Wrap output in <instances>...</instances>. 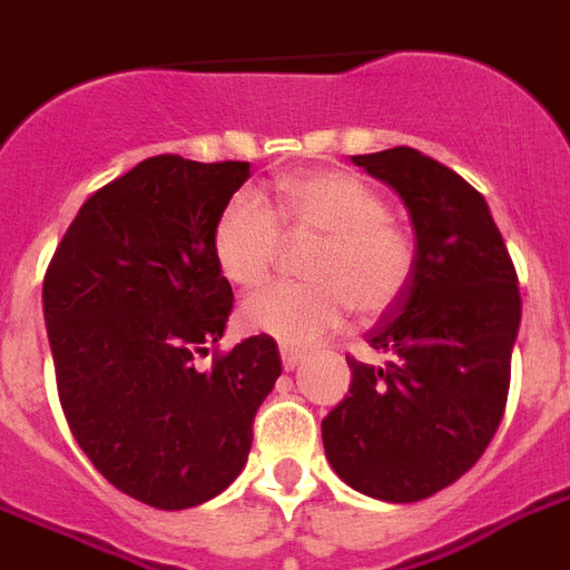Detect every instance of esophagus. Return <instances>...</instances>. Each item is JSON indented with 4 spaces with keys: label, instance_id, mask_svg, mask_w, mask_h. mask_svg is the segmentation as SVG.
Listing matches in <instances>:
<instances>
[{
    "label": "esophagus",
    "instance_id": "34e87169",
    "mask_svg": "<svg viewBox=\"0 0 570 570\" xmlns=\"http://www.w3.org/2000/svg\"><path fill=\"white\" fill-rule=\"evenodd\" d=\"M299 361H303V355L296 350H288V346H282V366L285 370H296L299 366Z\"/></svg>",
    "mask_w": 570,
    "mask_h": 570
}]
</instances>
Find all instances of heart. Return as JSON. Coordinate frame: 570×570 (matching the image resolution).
I'll return each instance as SVG.
<instances>
[{
  "label": "heart",
  "mask_w": 570,
  "mask_h": 570,
  "mask_svg": "<svg viewBox=\"0 0 570 570\" xmlns=\"http://www.w3.org/2000/svg\"><path fill=\"white\" fill-rule=\"evenodd\" d=\"M276 218L291 235H320L305 262L312 282H279L242 305V326L282 346H312L343 326L352 308L361 317L390 312L413 279L411 235L387 218V204L364 180L343 171H296L276 180ZM274 212L256 195L238 191L218 212L212 256L220 276L253 288L279 250Z\"/></svg>",
  "instance_id": "obj_1"
}]
</instances>
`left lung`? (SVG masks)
Returning <instances> with one entry per match:
<instances>
[{
    "instance_id": "8db88e82",
    "label": "left lung",
    "mask_w": 570,
    "mask_h": 570,
    "mask_svg": "<svg viewBox=\"0 0 570 570\" xmlns=\"http://www.w3.org/2000/svg\"><path fill=\"white\" fill-rule=\"evenodd\" d=\"M402 197L416 235L413 279L346 358L350 396L323 420L326 458L364 495L411 504L451 487L492 443L519 337V276L481 191L416 148L352 157Z\"/></svg>"
}]
</instances>
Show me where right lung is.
Returning <instances> with one entry per match:
<instances>
[{
    "label": "right lung",
    "instance_id": "obj_1",
    "mask_svg": "<svg viewBox=\"0 0 570 570\" xmlns=\"http://www.w3.org/2000/svg\"><path fill=\"white\" fill-rule=\"evenodd\" d=\"M250 163L142 159L89 197L42 282L66 422L125 495L186 510L242 474L258 404L282 373L274 337L197 366L233 312L212 229Z\"/></svg>",
    "mask_w": 570,
    "mask_h": 570
}]
</instances>
